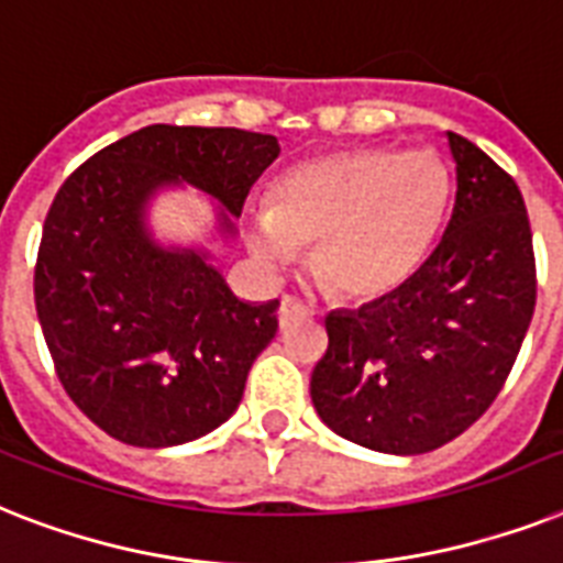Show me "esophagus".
<instances>
[{
  "label": "esophagus",
  "instance_id": "esophagus-1",
  "mask_svg": "<svg viewBox=\"0 0 563 563\" xmlns=\"http://www.w3.org/2000/svg\"><path fill=\"white\" fill-rule=\"evenodd\" d=\"M312 306H306L300 297L286 295L280 300V312H277V318H280V327H289V323L300 321V318H312Z\"/></svg>",
  "mask_w": 563,
  "mask_h": 563
}]
</instances>
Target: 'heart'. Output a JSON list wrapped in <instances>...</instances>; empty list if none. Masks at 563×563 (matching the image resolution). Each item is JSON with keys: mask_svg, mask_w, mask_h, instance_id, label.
Wrapping results in <instances>:
<instances>
[{"mask_svg": "<svg viewBox=\"0 0 563 563\" xmlns=\"http://www.w3.org/2000/svg\"><path fill=\"white\" fill-rule=\"evenodd\" d=\"M451 176L433 153L346 150L297 164L249 219L266 263L312 249L314 277L344 300L373 303L408 286L445 222Z\"/></svg>", "mask_w": 563, "mask_h": 563, "instance_id": "heart-1", "label": "heart"}]
</instances>
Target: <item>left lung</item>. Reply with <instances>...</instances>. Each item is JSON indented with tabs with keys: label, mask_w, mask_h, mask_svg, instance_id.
<instances>
[{
	"label": "left lung",
	"mask_w": 563,
	"mask_h": 563,
	"mask_svg": "<svg viewBox=\"0 0 563 563\" xmlns=\"http://www.w3.org/2000/svg\"><path fill=\"white\" fill-rule=\"evenodd\" d=\"M454 213L424 266L396 295L327 314L312 373L327 428L382 454H428L472 428L509 378L534 312L523 196L472 141L445 132Z\"/></svg>",
	"instance_id": "left-lung-1"
}]
</instances>
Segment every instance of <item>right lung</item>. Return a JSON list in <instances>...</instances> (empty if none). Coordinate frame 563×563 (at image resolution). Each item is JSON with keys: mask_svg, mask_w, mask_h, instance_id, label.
<instances>
[{"mask_svg": "<svg viewBox=\"0 0 563 563\" xmlns=\"http://www.w3.org/2000/svg\"><path fill=\"white\" fill-rule=\"evenodd\" d=\"M280 155L274 135L153 123L80 164L54 196L36 254L45 344L77 408L139 448L199 440L231 419L277 332V300L228 289L210 251L162 245L150 202L190 185L231 240L251 185Z\"/></svg>", "mask_w": 563, "mask_h": 563, "instance_id": "add662e5", "label": "right lung"}]
</instances>
